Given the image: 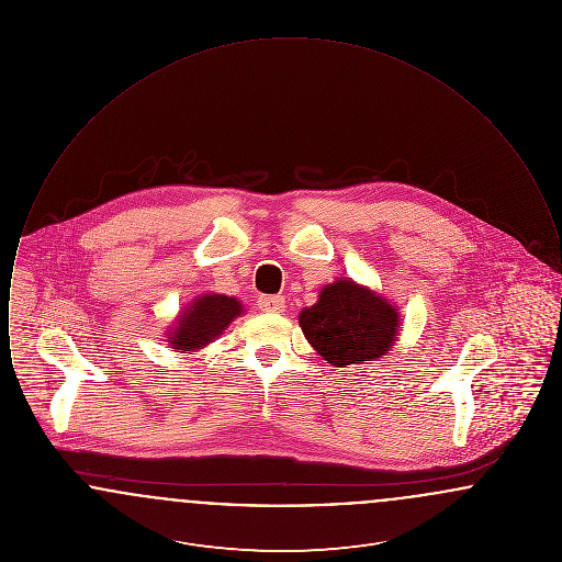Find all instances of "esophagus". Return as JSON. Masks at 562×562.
Wrapping results in <instances>:
<instances>
[{"label": "esophagus", "instance_id": "1", "mask_svg": "<svg viewBox=\"0 0 562 562\" xmlns=\"http://www.w3.org/2000/svg\"><path fill=\"white\" fill-rule=\"evenodd\" d=\"M257 307H259L261 312L280 314V312H284L286 303H284V296H280V294H261V296L257 299Z\"/></svg>", "mask_w": 562, "mask_h": 562}]
</instances>
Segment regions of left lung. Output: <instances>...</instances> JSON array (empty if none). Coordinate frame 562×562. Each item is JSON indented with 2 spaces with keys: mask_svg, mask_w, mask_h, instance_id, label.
Returning <instances> with one entry per match:
<instances>
[{
  "mask_svg": "<svg viewBox=\"0 0 562 562\" xmlns=\"http://www.w3.org/2000/svg\"><path fill=\"white\" fill-rule=\"evenodd\" d=\"M398 318L387 299L351 280H337L299 314V324L324 360L346 369L385 356L396 341Z\"/></svg>",
  "mask_w": 562,
  "mask_h": 562,
  "instance_id": "8db88e82",
  "label": "left lung"
}]
</instances>
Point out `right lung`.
I'll use <instances>...</instances> for the list:
<instances>
[{
	"instance_id": "obj_1",
	"label": "right lung",
	"mask_w": 562,
	"mask_h": 562,
	"mask_svg": "<svg viewBox=\"0 0 562 562\" xmlns=\"http://www.w3.org/2000/svg\"><path fill=\"white\" fill-rule=\"evenodd\" d=\"M241 314V303L227 294H202L179 316L168 341L172 349L204 348Z\"/></svg>"
}]
</instances>
